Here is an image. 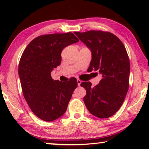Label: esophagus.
Masks as SVG:
<instances>
[{
	"instance_id": "34e87169",
	"label": "esophagus",
	"mask_w": 149,
	"mask_h": 149,
	"mask_svg": "<svg viewBox=\"0 0 149 149\" xmlns=\"http://www.w3.org/2000/svg\"><path fill=\"white\" fill-rule=\"evenodd\" d=\"M77 85H78V86H80L81 83V80H80V79H77Z\"/></svg>"
}]
</instances>
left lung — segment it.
<instances>
[{
    "label": "left lung",
    "instance_id": "obj_1",
    "mask_svg": "<svg viewBox=\"0 0 149 149\" xmlns=\"http://www.w3.org/2000/svg\"><path fill=\"white\" fill-rule=\"evenodd\" d=\"M74 33L91 50L88 70L98 71L102 77L95 87L89 81L81 84L87 91L85 104L98 118L112 116L122 107L129 89L130 63L124 45L108 31L91 30Z\"/></svg>",
    "mask_w": 149,
    "mask_h": 149
}]
</instances>
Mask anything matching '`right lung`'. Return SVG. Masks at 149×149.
Listing matches in <instances>:
<instances>
[{
    "label": "right lung",
    "instance_id": "add662e5",
    "mask_svg": "<svg viewBox=\"0 0 149 149\" xmlns=\"http://www.w3.org/2000/svg\"><path fill=\"white\" fill-rule=\"evenodd\" d=\"M78 41L71 32L40 35L29 42L20 58L18 74L24 97L33 113L45 122L64 114L77 87L75 77L64 83L54 81L50 73L61 63L62 50Z\"/></svg>",
    "mask_w": 149,
    "mask_h": 149
}]
</instances>
